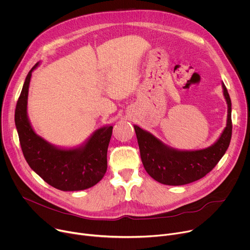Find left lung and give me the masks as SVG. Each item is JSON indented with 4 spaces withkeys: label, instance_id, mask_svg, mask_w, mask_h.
Here are the masks:
<instances>
[{
    "label": "left lung",
    "instance_id": "8db88e82",
    "mask_svg": "<svg viewBox=\"0 0 250 250\" xmlns=\"http://www.w3.org/2000/svg\"><path fill=\"white\" fill-rule=\"evenodd\" d=\"M222 87L228 105L227 125L211 147L197 151L174 150L140 127L134 126L142 163L153 179L165 185H184L199 180L216 166L225 154L232 135L231 100L224 84Z\"/></svg>",
    "mask_w": 250,
    "mask_h": 250
}]
</instances>
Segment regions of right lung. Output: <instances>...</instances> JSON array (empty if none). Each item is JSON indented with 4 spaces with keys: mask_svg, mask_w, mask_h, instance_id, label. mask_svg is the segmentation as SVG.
<instances>
[{
    "mask_svg": "<svg viewBox=\"0 0 250 250\" xmlns=\"http://www.w3.org/2000/svg\"><path fill=\"white\" fill-rule=\"evenodd\" d=\"M28 73L15 110V123L24 157L45 182L63 191H78L97 184L107 170V150L113 126L96 131L78 149H59L36 135L28 116L27 99L33 70Z\"/></svg>",
    "mask_w": 250,
    "mask_h": 250,
    "instance_id": "add662e5",
    "label": "right lung"
}]
</instances>
